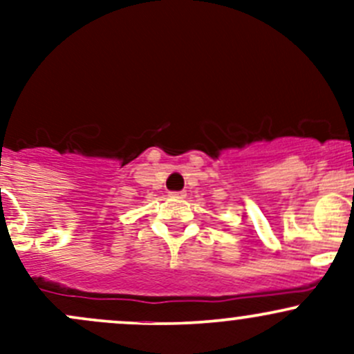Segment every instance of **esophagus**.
Returning <instances> with one entry per match:
<instances>
[{
    "label": "esophagus",
    "instance_id": "obj_1",
    "mask_svg": "<svg viewBox=\"0 0 354 354\" xmlns=\"http://www.w3.org/2000/svg\"><path fill=\"white\" fill-rule=\"evenodd\" d=\"M185 192H171V197H178V198H183L185 197Z\"/></svg>",
    "mask_w": 354,
    "mask_h": 354
}]
</instances>
